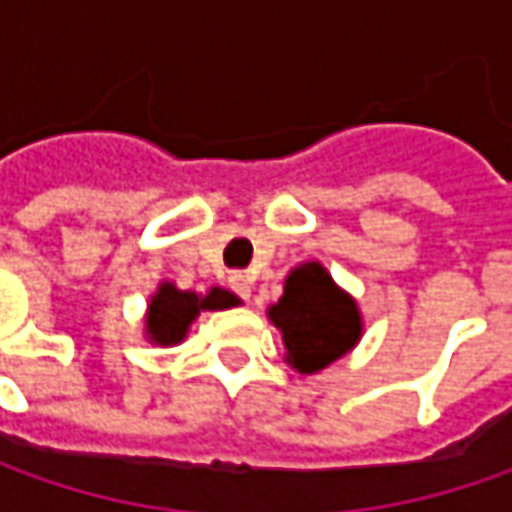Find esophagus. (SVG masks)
<instances>
[{
    "label": "esophagus",
    "mask_w": 512,
    "mask_h": 512,
    "mask_svg": "<svg viewBox=\"0 0 512 512\" xmlns=\"http://www.w3.org/2000/svg\"><path fill=\"white\" fill-rule=\"evenodd\" d=\"M230 287H233L242 299H250V279H247V276H242V273H233V276H230Z\"/></svg>",
    "instance_id": "obj_1"
}]
</instances>
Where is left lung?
<instances>
[{
	"mask_svg": "<svg viewBox=\"0 0 512 512\" xmlns=\"http://www.w3.org/2000/svg\"><path fill=\"white\" fill-rule=\"evenodd\" d=\"M267 319L282 330L285 362L299 373H319L362 339V313L319 262L293 267L285 293L267 307Z\"/></svg>",
	"mask_w": 512,
	"mask_h": 512,
	"instance_id": "8db88e82",
	"label": "left lung"
}]
</instances>
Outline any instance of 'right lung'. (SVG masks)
Returning a JSON list of instances; mask_svg holds the SVG:
<instances>
[{"label": "right lung", "mask_w": 512, "mask_h": 512, "mask_svg": "<svg viewBox=\"0 0 512 512\" xmlns=\"http://www.w3.org/2000/svg\"><path fill=\"white\" fill-rule=\"evenodd\" d=\"M233 305H239V296H233L225 287H210L202 296L193 290H179L173 282H162L153 293L145 316L148 339L162 347H173L185 339L193 319L202 310H227Z\"/></svg>", "instance_id": "add662e5"}]
</instances>
